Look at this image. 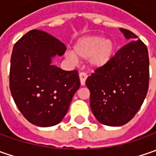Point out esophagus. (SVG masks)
Returning <instances> with one entry per match:
<instances>
[{
  "label": "esophagus",
  "mask_w": 156,
  "mask_h": 156,
  "mask_svg": "<svg viewBox=\"0 0 156 156\" xmlns=\"http://www.w3.org/2000/svg\"><path fill=\"white\" fill-rule=\"evenodd\" d=\"M79 77H80V81H81V86H84V85H85L86 79H87V74H86V73H80Z\"/></svg>",
  "instance_id": "34e87169"
}]
</instances>
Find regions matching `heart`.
<instances>
[{
	"mask_svg": "<svg viewBox=\"0 0 156 156\" xmlns=\"http://www.w3.org/2000/svg\"><path fill=\"white\" fill-rule=\"evenodd\" d=\"M116 44L112 38H104L102 35H88L78 40L74 45V50H67L65 55L72 62L78 58L88 59L93 69H104L108 66L115 55Z\"/></svg>",
	"mask_w": 156,
	"mask_h": 156,
	"instance_id": "1",
	"label": "heart"
}]
</instances>
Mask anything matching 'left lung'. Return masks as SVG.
I'll return each mask as SVG.
<instances>
[{
  "instance_id": "1",
  "label": "left lung",
  "mask_w": 156,
  "mask_h": 156,
  "mask_svg": "<svg viewBox=\"0 0 156 156\" xmlns=\"http://www.w3.org/2000/svg\"><path fill=\"white\" fill-rule=\"evenodd\" d=\"M120 30L130 42L117 52L108 66L96 69L86 81L94 115L111 127L129 122L140 109L148 89L147 47L131 31Z\"/></svg>"
}]
</instances>
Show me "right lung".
I'll list each match as a JSON object with an SVG mask.
<instances>
[{"label": "right lung", "instance_id": "add662e5", "mask_svg": "<svg viewBox=\"0 0 156 156\" xmlns=\"http://www.w3.org/2000/svg\"><path fill=\"white\" fill-rule=\"evenodd\" d=\"M66 47L44 31L33 29L14 46L9 87L19 110L29 122L51 127L62 121L80 87L76 70L65 71L53 65Z\"/></svg>", "mask_w": 156, "mask_h": 156}]
</instances>
